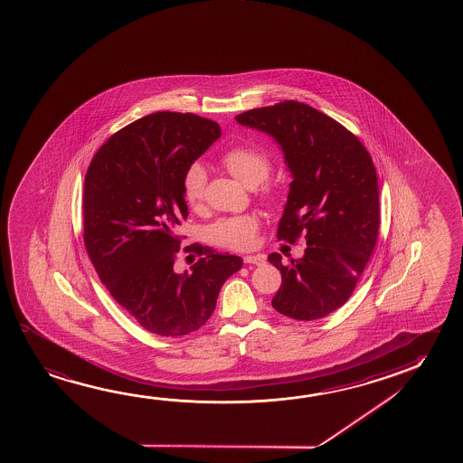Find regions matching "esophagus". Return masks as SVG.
<instances>
[{
	"instance_id": "esophagus-1",
	"label": "esophagus",
	"mask_w": 463,
	"mask_h": 463,
	"mask_svg": "<svg viewBox=\"0 0 463 463\" xmlns=\"http://www.w3.org/2000/svg\"><path fill=\"white\" fill-rule=\"evenodd\" d=\"M265 261L263 255H247V257H243V263H247V265H265Z\"/></svg>"
}]
</instances>
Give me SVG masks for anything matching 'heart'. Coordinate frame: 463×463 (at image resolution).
Wrapping results in <instances>:
<instances>
[{"label": "heart", "instance_id": "obj_1", "mask_svg": "<svg viewBox=\"0 0 463 463\" xmlns=\"http://www.w3.org/2000/svg\"><path fill=\"white\" fill-rule=\"evenodd\" d=\"M222 166L247 187H257L263 183L271 171V159L265 152L253 146H234L222 155ZM205 167L194 163L184 175V197L190 206L200 205L205 195ZM258 231V218L253 214H242L220 220L212 228L213 241L229 249H250L255 242Z\"/></svg>", "mask_w": 463, "mask_h": 463}]
</instances>
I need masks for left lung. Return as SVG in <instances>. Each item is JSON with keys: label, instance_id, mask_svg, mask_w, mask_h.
<instances>
[{"label": "left lung", "instance_id": "1", "mask_svg": "<svg viewBox=\"0 0 463 463\" xmlns=\"http://www.w3.org/2000/svg\"><path fill=\"white\" fill-rule=\"evenodd\" d=\"M279 145L292 177L278 237L296 242L304 232V257L282 263L273 308L311 321L337 310L352 296L372 257L379 229L378 175L370 153L352 132L318 109L288 99L235 116Z\"/></svg>", "mask_w": 463, "mask_h": 463}]
</instances>
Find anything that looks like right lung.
<instances>
[{
	"label": "right lung",
	"instance_id": "obj_1",
	"mask_svg": "<svg viewBox=\"0 0 463 463\" xmlns=\"http://www.w3.org/2000/svg\"><path fill=\"white\" fill-rule=\"evenodd\" d=\"M221 137L195 114L153 113L109 137L85 175L84 242L114 300L146 331L177 337L212 317L242 258L203 249L190 271L175 269L189 210L185 171Z\"/></svg>",
	"mask_w": 463,
	"mask_h": 463
}]
</instances>
